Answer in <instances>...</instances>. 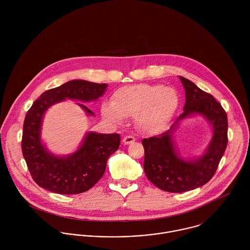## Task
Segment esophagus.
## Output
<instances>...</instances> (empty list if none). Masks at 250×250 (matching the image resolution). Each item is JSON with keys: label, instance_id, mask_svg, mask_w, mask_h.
Wrapping results in <instances>:
<instances>
[{"label": "esophagus", "instance_id": "1", "mask_svg": "<svg viewBox=\"0 0 250 250\" xmlns=\"http://www.w3.org/2000/svg\"><path fill=\"white\" fill-rule=\"evenodd\" d=\"M135 142V138L132 136H126L123 138V143L124 144H130V143Z\"/></svg>", "mask_w": 250, "mask_h": 250}]
</instances>
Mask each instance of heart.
Masks as SVG:
<instances>
[{
  "mask_svg": "<svg viewBox=\"0 0 250 250\" xmlns=\"http://www.w3.org/2000/svg\"><path fill=\"white\" fill-rule=\"evenodd\" d=\"M178 105V93L174 88L141 83L117 89L112 103L103 105L102 113L114 122L135 116V122L143 132L157 133L167 125Z\"/></svg>",
  "mask_w": 250,
  "mask_h": 250,
  "instance_id": "1",
  "label": "heart"
}]
</instances>
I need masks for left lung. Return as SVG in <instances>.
Segmentation results:
<instances>
[{
	"instance_id": "left-lung-1",
	"label": "left lung",
	"mask_w": 250,
	"mask_h": 250,
	"mask_svg": "<svg viewBox=\"0 0 250 250\" xmlns=\"http://www.w3.org/2000/svg\"><path fill=\"white\" fill-rule=\"evenodd\" d=\"M186 92L184 112L167 132L143 139L146 177L157 188L169 192H185L199 188L214 176L226 149L228 121L223 107L214 97L180 76ZM193 114L203 115L213 128V138L206 153L187 160L179 156L172 141L178 122Z\"/></svg>"
}]
</instances>
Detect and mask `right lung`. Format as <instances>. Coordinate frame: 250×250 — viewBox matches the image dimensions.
<instances>
[{"label": "right lung", "instance_id": "add662e5", "mask_svg": "<svg viewBox=\"0 0 250 250\" xmlns=\"http://www.w3.org/2000/svg\"><path fill=\"white\" fill-rule=\"evenodd\" d=\"M107 87V83L69 81L43 92L28 110L23 125L22 152L39 187L60 194H77L88 190L102 178L108 157L119 148L120 135L89 132L76 152L58 157L41 143V126L44 113L53 105L65 99L94 101L104 94ZM77 104L88 115H94L83 104Z\"/></svg>", "mask_w": 250, "mask_h": 250}]
</instances>
